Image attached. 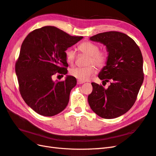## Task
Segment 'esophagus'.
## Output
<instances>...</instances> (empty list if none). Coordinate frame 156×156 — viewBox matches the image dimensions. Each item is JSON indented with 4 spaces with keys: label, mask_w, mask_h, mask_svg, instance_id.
Here are the masks:
<instances>
[{
    "label": "esophagus",
    "mask_w": 156,
    "mask_h": 156,
    "mask_svg": "<svg viewBox=\"0 0 156 156\" xmlns=\"http://www.w3.org/2000/svg\"><path fill=\"white\" fill-rule=\"evenodd\" d=\"M85 82L84 81H80V80H78L77 81V84H83V83H84Z\"/></svg>",
    "instance_id": "34e87169"
}]
</instances>
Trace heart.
<instances>
[{
	"label": "heart",
	"instance_id": "1",
	"mask_svg": "<svg viewBox=\"0 0 156 156\" xmlns=\"http://www.w3.org/2000/svg\"><path fill=\"white\" fill-rule=\"evenodd\" d=\"M82 53L88 56L87 64H92L96 67L101 68L104 66L107 60V53L105 51L99 50V45L94 42L84 41L78 47ZM66 60L68 64L72 65L75 58V52L72 49H68L65 52ZM96 68L92 65L86 67H75L70 69L69 73L75 78L82 81H87L96 73Z\"/></svg>",
	"mask_w": 156,
	"mask_h": 156
}]
</instances>
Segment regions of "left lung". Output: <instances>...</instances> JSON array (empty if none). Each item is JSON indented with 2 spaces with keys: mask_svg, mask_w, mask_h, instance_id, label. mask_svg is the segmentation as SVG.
Returning <instances> with one entry per match:
<instances>
[{
  "mask_svg": "<svg viewBox=\"0 0 156 156\" xmlns=\"http://www.w3.org/2000/svg\"><path fill=\"white\" fill-rule=\"evenodd\" d=\"M106 46V65L98 74L105 88L92 83V92L88 97L92 110L103 119H115L125 114L135 103L143 83V58L135 41L124 33L110 31L90 37Z\"/></svg>",
  "mask_w": 156,
  "mask_h": 156,
  "instance_id": "8db88e82",
  "label": "left lung"
}]
</instances>
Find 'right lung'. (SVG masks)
<instances>
[{"instance_id": "right-lung-1", "label": "right lung", "mask_w": 156, "mask_h": 156, "mask_svg": "<svg viewBox=\"0 0 156 156\" xmlns=\"http://www.w3.org/2000/svg\"><path fill=\"white\" fill-rule=\"evenodd\" d=\"M83 37L45 26L29 33L23 41L16 73L23 99L37 114L55 116L68 105L76 79L66 75L63 81H54L52 76L57 72L67 74L65 51Z\"/></svg>"}]
</instances>
